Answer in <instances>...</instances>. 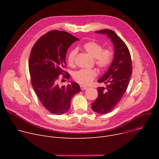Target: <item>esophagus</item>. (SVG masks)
Returning a JSON list of instances; mask_svg holds the SVG:
<instances>
[{
  "label": "esophagus",
  "mask_w": 159,
  "mask_h": 159,
  "mask_svg": "<svg viewBox=\"0 0 159 159\" xmlns=\"http://www.w3.org/2000/svg\"><path fill=\"white\" fill-rule=\"evenodd\" d=\"M80 89H81V90H84L87 89H88V87H85V86H84V85H80Z\"/></svg>",
  "instance_id": "esophagus-1"
}]
</instances>
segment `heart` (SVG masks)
<instances>
[{
    "label": "heart",
    "mask_w": 159,
    "mask_h": 159,
    "mask_svg": "<svg viewBox=\"0 0 159 159\" xmlns=\"http://www.w3.org/2000/svg\"><path fill=\"white\" fill-rule=\"evenodd\" d=\"M83 49L93 58L95 63L100 69L103 70L107 68L112 58V52L110 49H103L102 45L94 41H89L84 43ZM77 53L76 48L72 49L67 55V62L69 65H73ZM97 76V72L93 69H81L75 72L74 79L83 85H88L91 83Z\"/></svg>",
    "instance_id": "heart-1"
}]
</instances>
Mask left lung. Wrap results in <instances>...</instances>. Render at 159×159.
Segmentation results:
<instances>
[{
  "label": "left lung",
  "mask_w": 159,
  "mask_h": 159,
  "mask_svg": "<svg viewBox=\"0 0 159 159\" xmlns=\"http://www.w3.org/2000/svg\"><path fill=\"white\" fill-rule=\"evenodd\" d=\"M107 34L115 47L114 58L107 71L98 80L107 84L98 87V98L92 104L94 111L107 114L120 101L128 88L132 74V63L129 51L124 41L113 31L108 29L96 31Z\"/></svg>",
  "instance_id": "8db88e82"
}]
</instances>
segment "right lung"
<instances>
[{"instance_id":"1","label":"right lung","mask_w":159,"mask_h":159,"mask_svg":"<svg viewBox=\"0 0 159 159\" xmlns=\"http://www.w3.org/2000/svg\"><path fill=\"white\" fill-rule=\"evenodd\" d=\"M78 40L66 31L54 30L39 38L31 52L29 70L32 86L43 106L53 115H63L69 111L72 97L81 90L74 82L61 87L57 84L60 75L66 79L70 77L63 70L66 53Z\"/></svg>"}]
</instances>
